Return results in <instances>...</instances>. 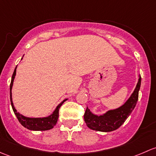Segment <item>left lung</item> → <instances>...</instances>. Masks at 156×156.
Wrapping results in <instances>:
<instances>
[{
	"label": "left lung",
	"instance_id": "1",
	"mask_svg": "<svg viewBox=\"0 0 156 156\" xmlns=\"http://www.w3.org/2000/svg\"><path fill=\"white\" fill-rule=\"evenodd\" d=\"M140 84L141 77L139 75V80L133 92L127 101L119 108L108 110L103 115H97L87 107L84 119L87 127L97 131L110 132L122 126L136 106Z\"/></svg>",
	"mask_w": 156,
	"mask_h": 156
}]
</instances>
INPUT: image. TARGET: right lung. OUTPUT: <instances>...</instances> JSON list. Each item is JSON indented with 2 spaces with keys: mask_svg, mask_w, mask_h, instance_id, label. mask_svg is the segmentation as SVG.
I'll use <instances>...</instances> for the list:
<instances>
[{
  "mask_svg": "<svg viewBox=\"0 0 156 156\" xmlns=\"http://www.w3.org/2000/svg\"><path fill=\"white\" fill-rule=\"evenodd\" d=\"M23 59V58H22ZM16 67L15 70H14L13 74H12V79H11V83L10 86V103L11 106H12V110L14 112V114L16 116L17 119L19 122H20L23 127L29 129L31 130H48L50 129H52L53 127L56 125V122H57L58 118H59V108L62 106V103L67 100L68 99H65L63 101L61 102L56 108H55L54 111L50 115L47 116V117H42V118H31V117H26V116L20 114V112H17L15 106H14L13 103H12V88L13 85V81L15 79L16 75Z\"/></svg>",
  "mask_w": 156,
  "mask_h": 156,
  "instance_id": "1",
  "label": "right lung"
}]
</instances>
